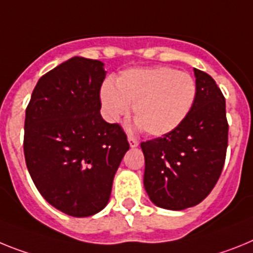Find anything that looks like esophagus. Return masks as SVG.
Listing matches in <instances>:
<instances>
[{
	"instance_id": "34e87169",
	"label": "esophagus",
	"mask_w": 253,
	"mask_h": 253,
	"mask_svg": "<svg viewBox=\"0 0 253 253\" xmlns=\"http://www.w3.org/2000/svg\"><path fill=\"white\" fill-rule=\"evenodd\" d=\"M128 144H129V148H136V146H139V141H137V140L136 139H133V137H131V136H129L128 137Z\"/></svg>"
}]
</instances>
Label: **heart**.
I'll list each match as a JSON object with an SVG mask.
<instances>
[{"label": "heart", "mask_w": 253, "mask_h": 253, "mask_svg": "<svg viewBox=\"0 0 253 253\" xmlns=\"http://www.w3.org/2000/svg\"><path fill=\"white\" fill-rule=\"evenodd\" d=\"M196 83L187 72L158 66L124 71L113 84L107 80L100 89L105 118L116 124L129 112L137 118L136 128L150 136H164L186 120L196 99Z\"/></svg>", "instance_id": "1"}]
</instances>
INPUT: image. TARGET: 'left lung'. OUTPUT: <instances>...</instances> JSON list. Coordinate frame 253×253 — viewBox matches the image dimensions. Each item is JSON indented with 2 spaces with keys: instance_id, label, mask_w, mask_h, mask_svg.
<instances>
[{
  "instance_id": "obj_1",
  "label": "left lung",
  "mask_w": 253,
  "mask_h": 253,
  "mask_svg": "<svg viewBox=\"0 0 253 253\" xmlns=\"http://www.w3.org/2000/svg\"><path fill=\"white\" fill-rule=\"evenodd\" d=\"M196 99L186 120L163 137L141 142L144 187L158 208L184 210L211 192L228 146L225 99L214 79L193 69Z\"/></svg>"
}]
</instances>
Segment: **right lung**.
<instances>
[{
  "mask_svg": "<svg viewBox=\"0 0 253 253\" xmlns=\"http://www.w3.org/2000/svg\"><path fill=\"white\" fill-rule=\"evenodd\" d=\"M104 63L72 57L42 76L25 112L24 154L35 187L76 218L99 212L129 149L124 129L100 116Z\"/></svg>",
  "mask_w": 253,
  "mask_h": 253,
  "instance_id": "1",
  "label": "right lung"
}]
</instances>
